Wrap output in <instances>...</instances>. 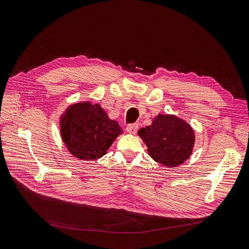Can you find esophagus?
<instances>
[{
	"mask_svg": "<svg viewBox=\"0 0 249 249\" xmlns=\"http://www.w3.org/2000/svg\"><path fill=\"white\" fill-rule=\"evenodd\" d=\"M137 129H138V124H129L127 127H126V131L129 133V134H136L137 132Z\"/></svg>",
	"mask_w": 249,
	"mask_h": 249,
	"instance_id": "esophagus-1",
	"label": "esophagus"
}]
</instances>
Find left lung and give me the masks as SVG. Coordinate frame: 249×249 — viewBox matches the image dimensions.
Returning <instances> with one entry per match:
<instances>
[{
    "label": "left lung",
    "mask_w": 249,
    "mask_h": 249,
    "mask_svg": "<svg viewBox=\"0 0 249 249\" xmlns=\"http://www.w3.org/2000/svg\"><path fill=\"white\" fill-rule=\"evenodd\" d=\"M138 135L147 146L149 157L168 168L178 167L189 159L196 142L192 127L170 114H159L151 125L139 129Z\"/></svg>",
    "instance_id": "left-lung-1"
}]
</instances>
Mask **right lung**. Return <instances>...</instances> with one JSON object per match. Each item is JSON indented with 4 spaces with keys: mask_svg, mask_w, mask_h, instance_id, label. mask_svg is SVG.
Masks as SVG:
<instances>
[{
    "mask_svg": "<svg viewBox=\"0 0 249 249\" xmlns=\"http://www.w3.org/2000/svg\"><path fill=\"white\" fill-rule=\"evenodd\" d=\"M60 133L74 158L92 160L105 156L123 130L99 104L82 102L70 105L61 115Z\"/></svg>",
    "mask_w": 249,
    "mask_h": 249,
    "instance_id": "add662e5",
    "label": "right lung"
}]
</instances>
